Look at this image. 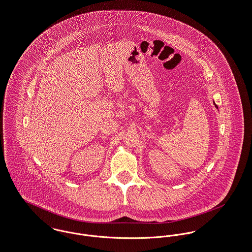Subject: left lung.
Segmentation results:
<instances>
[{"instance_id":"obj_1","label":"left lung","mask_w":252,"mask_h":252,"mask_svg":"<svg viewBox=\"0 0 252 252\" xmlns=\"http://www.w3.org/2000/svg\"><path fill=\"white\" fill-rule=\"evenodd\" d=\"M214 104H215V106H216V107H217V108H218V106H217V104H216V103H215V102H214Z\"/></svg>"}]
</instances>
